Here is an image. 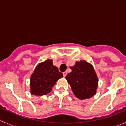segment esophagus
<instances>
[{"mask_svg": "<svg viewBox=\"0 0 126 126\" xmlns=\"http://www.w3.org/2000/svg\"><path fill=\"white\" fill-rule=\"evenodd\" d=\"M63 76H64V77H66V75H67V72H66V71H65V72H63Z\"/></svg>", "mask_w": 126, "mask_h": 126, "instance_id": "1", "label": "esophagus"}]
</instances>
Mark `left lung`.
Masks as SVG:
<instances>
[{
  "label": "left lung",
  "instance_id": "1",
  "mask_svg": "<svg viewBox=\"0 0 126 126\" xmlns=\"http://www.w3.org/2000/svg\"><path fill=\"white\" fill-rule=\"evenodd\" d=\"M66 76L72 92L79 99L92 97L96 93L98 78L93 66L85 60L76 62Z\"/></svg>",
  "mask_w": 126,
  "mask_h": 126
}]
</instances>
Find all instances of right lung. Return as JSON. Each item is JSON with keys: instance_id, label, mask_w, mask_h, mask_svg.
Here are the masks:
<instances>
[{"instance_id": "add662e5", "label": "right lung", "mask_w": 126, "mask_h": 126, "mask_svg": "<svg viewBox=\"0 0 126 126\" xmlns=\"http://www.w3.org/2000/svg\"><path fill=\"white\" fill-rule=\"evenodd\" d=\"M63 74L53 65L52 60L48 59L39 63L32 74L30 79V93L35 96H43L52 91Z\"/></svg>"}]
</instances>
